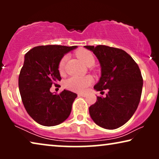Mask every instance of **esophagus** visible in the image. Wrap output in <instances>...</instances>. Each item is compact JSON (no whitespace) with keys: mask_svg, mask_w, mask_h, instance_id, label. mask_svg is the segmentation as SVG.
<instances>
[{"mask_svg":"<svg viewBox=\"0 0 159 159\" xmlns=\"http://www.w3.org/2000/svg\"><path fill=\"white\" fill-rule=\"evenodd\" d=\"M78 95H79V96H81V97H86L87 94L86 93H78Z\"/></svg>","mask_w":159,"mask_h":159,"instance_id":"34e87169","label":"esophagus"}]
</instances>
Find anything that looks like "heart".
<instances>
[{"mask_svg":"<svg viewBox=\"0 0 159 159\" xmlns=\"http://www.w3.org/2000/svg\"><path fill=\"white\" fill-rule=\"evenodd\" d=\"M77 57L84 63L86 66H90L95 62V58L93 53L88 50H80L77 53ZM67 56H64L58 64V71L62 74L64 71V67L67 61ZM93 82V78L90 75L84 77H71L66 80L64 82V85L69 90L82 92L84 91Z\"/></svg>","mask_w":159,"mask_h":159,"instance_id":"heart-1","label":"heart"}]
</instances>
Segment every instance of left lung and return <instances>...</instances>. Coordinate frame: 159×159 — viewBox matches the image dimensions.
Masks as SVG:
<instances>
[{"mask_svg": "<svg viewBox=\"0 0 159 159\" xmlns=\"http://www.w3.org/2000/svg\"><path fill=\"white\" fill-rule=\"evenodd\" d=\"M99 61L101 76L94 86L97 91L108 90L105 98L89 108L93 121L100 127L114 129L125 125L135 112L140 101L143 80L138 65L123 50L106 45H86Z\"/></svg>", "mask_w": 159, "mask_h": 159, "instance_id": "left-lung-1", "label": "left lung"}]
</instances>
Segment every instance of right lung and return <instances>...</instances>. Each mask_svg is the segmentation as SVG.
<instances>
[{"instance_id": "right-lung-1", "label": "right lung", "mask_w": 159, "mask_h": 159, "mask_svg": "<svg viewBox=\"0 0 159 159\" xmlns=\"http://www.w3.org/2000/svg\"><path fill=\"white\" fill-rule=\"evenodd\" d=\"M77 48L40 45L25 54L19 76V92L28 114L41 125H58L70 115L72 103L77 95L66 90L58 95L53 94L50 88L61 80L58 71L61 59Z\"/></svg>"}]
</instances>
